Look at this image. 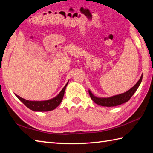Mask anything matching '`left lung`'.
<instances>
[{
  "mask_svg": "<svg viewBox=\"0 0 153 153\" xmlns=\"http://www.w3.org/2000/svg\"><path fill=\"white\" fill-rule=\"evenodd\" d=\"M143 76H141L140 79L133 87L128 90L126 92L123 94H120L119 95L114 96L110 98H98V97L94 96L92 93L89 90V94L91 97L92 100L95 102L96 104H98L102 106H107V107H112V106H116V105H120L126 102L131 98V97L133 96V94L135 93V91L140 85L141 82H142Z\"/></svg>",
  "mask_w": 153,
  "mask_h": 153,
  "instance_id": "left-lung-1",
  "label": "left lung"
}]
</instances>
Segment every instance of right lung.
<instances>
[{"mask_svg":"<svg viewBox=\"0 0 153 153\" xmlns=\"http://www.w3.org/2000/svg\"><path fill=\"white\" fill-rule=\"evenodd\" d=\"M68 84L64 86V88L62 89V90L60 91V93L55 98L49 100L29 101L25 99L22 98L21 97L16 95V94H15V95L27 108H29L31 110L36 111V112H47V111H51L54 110L55 108H56L60 104L61 102H62L63 95H64L66 86H67Z\"/></svg>","mask_w":153,"mask_h":153,"instance_id":"1","label":"right lung"}]
</instances>
